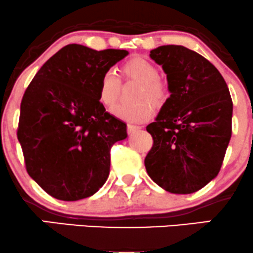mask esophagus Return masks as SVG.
Returning a JSON list of instances; mask_svg holds the SVG:
<instances>
[{
    "instance_id": "esophagus-1",
    "label": "esophagus",
    "mask_w": 253,
    "mask_h": 253,
    "mask_svg": "<svg viewBox=\"0 0 253 253\" xmlns=\"http://www.w3.org/2000/svg\"><path fill=\"white\" fill-rule=\"evenodd\" d=\"M141 127L140 126H136V125H132V124H128L127 125V130H128L129 134H133V133L135 132V130L140 129Z\"/></svg>"
}]
</instances>
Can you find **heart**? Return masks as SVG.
I'll use <instances>...</instances> for the list:
<instances>
[{
	"instance_id": "heart-1",
	"label": "heart",
	"mask_w": 253,
	"mask_h": 253,
	"mask_svg": "<svg viewBox=\"0 0 253 253\" xmlns=\"http://www.w3.org/2000/svg\"><path fill=\"white\" fill-rule=\"evenodd\" d=\"M127 80L141 83L135 95V104H120L113 109V114L129 123H143L152 114V106L159 107L168 97V85L158 77L155 64L144 58H133L123 66ZM121 81L114 69H107L98 82V100L106 108H113L120 95Z\"/></svg>"
}]
</instances>
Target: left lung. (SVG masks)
I'll use <instances>...</instances> for the list:
<instances>
[{"instance_id":"8db88e82","label":"left lung","mask_w":253,"mask_h":253,"mask_svg":"<svg viewBox=\"0 0 253 253\" xmlns=\"http://www.w3.org/2000/svg\"><path fill=\"white\" fill-rule=\"evenodd\" d=\"M150 57L167 74L171 95L146 127L153 146L145 168L164 190L195 193L217 176L231 139L227 84L210 60L184 46H159Z\"/></svg>"}]
</instances>
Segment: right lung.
<instances>
[{"instance_id": "obj_1", "label": "right lung", "mask_w": 253, "mask_h": 253, "mask_svg": "<svg viewBox=\"0 0 253 253\" xmlns=\"http://www.w3.org/2000/svg\"><path fill=\"white\" fill-rule=\"evenodd\" d=\"M128 54L70 43L37 72L20 106L17 139L28 175L54 199L77 201L106 183L126 124L98 100L102 74Z\"/></svg>"}]
</instances>
